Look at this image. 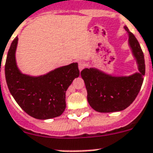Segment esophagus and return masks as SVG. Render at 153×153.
I'll return each mask as SVG.
<instances>
[{"label":"esophagus","instance_id":"esophagus-1","mask_svg":"<svg viewBox=\"0 0 153 153\" xmlns=\"http://www.w3.org/2000/svg\"><path fill=\"white\" fill-rule=\"evenodd\" d=\"M85 66H86V63L84 61H79V62H78V67H79V71H81L83 69H84Z\"/></svg>","mask_w":153,"mask_h":153}]
</instances>
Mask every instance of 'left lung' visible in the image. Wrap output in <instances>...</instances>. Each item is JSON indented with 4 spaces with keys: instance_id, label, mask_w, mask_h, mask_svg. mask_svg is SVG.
<instances>
[{
    "instance_id": "1",
    "label": "left lung",
    "mask_w": 153,
    "mask_h": 153,
    "mask_svg": "<svg viewBox=\"0 0 153 153\" xmlns=\"http://www.w3.org/2000/svg\"><path fill=\"white\" fill-rule=\"evenodd\" d=\"M125 29L129 35V45L136 58L139 73L121 77L107 75L94 68H85L80 73L87 88L88 103L98 112L125 110L136 98L143 83L146 72L143 52L135 36L126 26Z\"/></svg>"
}]
</instances>
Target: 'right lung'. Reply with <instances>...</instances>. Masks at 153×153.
Masks as SVG:
<instances>
[{"label":"right lung","instance_id":"1","mask_svg":"<svg viewBox=\"0 0 153 153\" xmlns=\"http://www.w3.org/2000/svg\"><path fill=\"white\" fill-rule=\"evenodd\" d=\"M18 37L13 40L5 62V77L10 93L25 111L37 119L58 117L66 108V91L79 75L77 63L59 67L46 75L32 77L17 67L15 50Z\"/></svg>","mask_w":153,"mask_h":153}]
</instances>
